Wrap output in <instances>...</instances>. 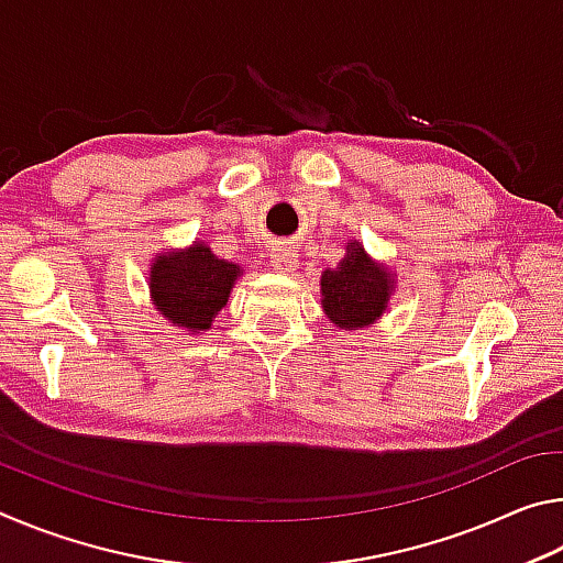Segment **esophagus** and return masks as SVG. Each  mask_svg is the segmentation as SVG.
Instances as JSON below:
<instances>
[{"mask_svg": "<svg viewBox=\"0 0 563 563\" xmlns=\"http://www.w3.org/2000/svg\"><path fill=\"white\" fill-rule=\"evenodd\" d=\"M271 263H273L275 271L292 273L295 268H298V251H295V247L288 245V243H280L278 247H273Z\"/></svg>", "mask_w": 563, "mask_h": 563, "instance_id": "1", "label": "esophagus"}]
</instances>
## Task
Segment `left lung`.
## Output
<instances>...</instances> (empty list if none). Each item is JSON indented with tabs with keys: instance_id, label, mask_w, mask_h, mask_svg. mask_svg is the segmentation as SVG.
<instances>
[{
	"instance_id": "obj_1",
	"label": "left lung",
	"mask_w": 563,
	"mask_h": 563,
	"mask_svg": "<svg viewBox=\"0 0 563 563\" xmlns=\"http://www.w3.org/2000/svg\"><path fill=\"white\" fill-rule=\"evenodd\" d=\"M322 308L338 328H365L383 316L387 308L393 280L373 261L367 258L360 243L347 245V255L338 268L322 273L320 280Z\"/></svg>"
}]
</instances>
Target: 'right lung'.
<instances>
[{
    "label": "right lung",
    "instance_id": "obj_1",
    "mask_svg": "<svg viewBox=\"0 0 563 563\" xmlns=\"http://www.w3.org/2000/svg\"><path fill=\"white\" fill-rule=\"evenodd\" d=\"M241 268L216 258L206 243L184 253L158 255L151 268V295L161 316L190 332L211 328Z\"/></svg>",
    "mask_w": 563,
    "mask_h": 563
}]
</instances>
